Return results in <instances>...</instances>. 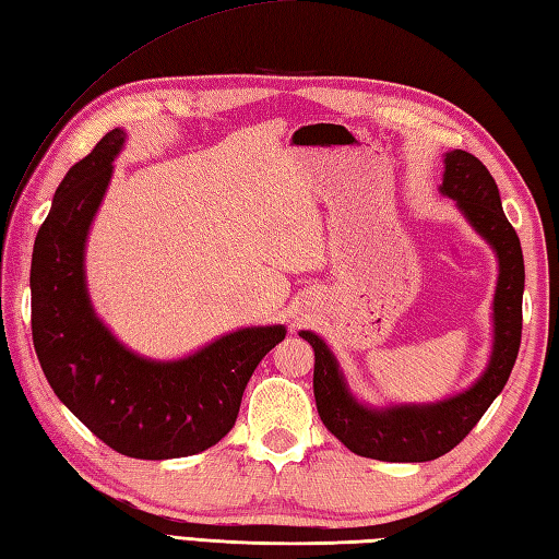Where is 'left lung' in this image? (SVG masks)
<instances>
[{
  "mask_svg": "<svg viewBox=\"0 0 559 559\" xmlns=\"http://www.w3.org/2000/svg\"><path fill=\"white\" fill-rule=\"evenodd\" d=\"M439 191L453 199L469 227L491 247L499 264L491 300V354L487 368L463 392L436 402H397L373 407L360 402L334 352L320 334L298 332L314 352V402L322 424L348 451L385 463H426L445 455L473 431L489 404L504 390L521 346L523 251L507 221L499 189L487 167L465 150L443 155Z\"/></svg>",
  "mask_w": 559,
  "mask_h": 559,
  "instance_id": "obj_1",
  "label": "left lung"
}]
</instances>
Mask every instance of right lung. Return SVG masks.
Returning <instances> with one entry per match:
<instances>
[{
  "label": "right lung",
  "instance_id": "1",
  "mask_svg": "<svg viewBox=\"0 0 559 559\" xmlns=\"http://www.w3.org/2000/svg\"><path fill=\"white\" fill-rule=\"evenodd\" d=\"M114 128L64 174L31 259L33 346L50 388L114 451L169 461L205 451L235 426L245 388L286 326H239L189 356H140L108 330L86 288L84 251L126 145Z\"/></svg>",
  "mask_w": 559,
  "mask_h": 559
}]
</instances>
